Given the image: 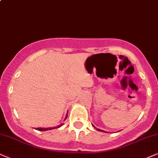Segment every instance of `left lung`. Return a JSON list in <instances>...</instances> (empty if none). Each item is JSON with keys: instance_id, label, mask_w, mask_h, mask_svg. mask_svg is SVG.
<instances>
[{"instance_id": "8db88e82", "label": "left lung", "mask_w": 158, "mask_h": 158, "mask_svg": "<svg viewBox=\"0 0 158 158\" xmlns=\"http://www.w3.org/2000/svg\"><path fill=\"white\" fill-rule=\"evenodd\" d=\"M96 129H97V128H96ZM97 130H98V131H99V132H104V131L102 130H99V129H97Z\"/></svg>"}]
</instances>
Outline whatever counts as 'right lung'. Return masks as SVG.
<instances>
[{
    "label": "right lung",
    "mask_w": 158,
    "mask_h": 158,
    "mask_svg": "<svg viewBox=\"0 0 158 158\" xmlns=\"http://www.w3.org/2000/svg\"><path fill=\"white\" fill-rule=\"evenodd\" d=\"M67 116H68V115H66L65 119H66V118H67ZM62 123H61V124H60V125H59V126H57V127H51V128H41V127H40V128H37V129H36V130H39V131H46V130H53V129L59 128V127H62Z\"/></svg>",
    "instance_id": "add662e5"
}]
</instances>
